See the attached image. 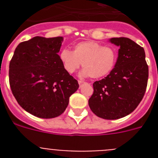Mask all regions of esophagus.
Masks as SVG:
<instances>
[{
    "label": "esophagus",
    "mask_w": 158,
    "mask_h": 158,
    "mask_svg": "<svg viewBox=\"0 0 158 158\" xmlns=\"http://www.w3.org/2000/svg\"><path fill=\"white\" fill-rule=\"evenodd\" d=\"M78 83H79V85H83V84H85L86 82L83 81H78Z\"/></svg>",
    "instance_id": "34e87169"
}]
</instances>
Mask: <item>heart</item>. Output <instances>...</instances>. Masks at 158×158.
Here are the masks:
<instances>
[{"label": "heart", "instance_id": "obj_1", "mask_svg": "<svg viewBox=\"0 0 158 158\" xmlns=\"http://www.w3.org/2000/svg\"><path fill=\"white\" fill-rule=\"evenodd\" d=\"M59 57L69 73H73L82 63V76L96 79L105 77L112 70L116 63L117 53L111 47H104L94 41H85L77 43L73 51L65 48L62 50Z\"/></svg>", "mask_w": 158, "mask_h": 158}]
</instances>
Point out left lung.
Returning a JSON list of instances; mask_svg holds the SVG:
<instances>
[{"label":"left lung","instance_id":"8db88e82","mask_svg":"<svg viewBox=\"0 0 158 158\" xmlns=\"http://www.w3.org/2000/svg\"><path fill=\"white\" fill-rule=\"evenodd\" d=\"M118 46L115 68L102 80L93 83L89 105L95 115L104 119H117L131 114L144 96L149 68L143 47L128 38H111Z\"/></svg>","mask_w":158,"mask_h":158}]
</instances>
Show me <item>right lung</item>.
I'll return each mask as SVG.
<instances>
[{
  "instance_id": "add662e5",
  "label": "right lung",
  "mask_w": 158,
  "mask_h": 158,
  "mask_svg": "<svg viewBox=\"0 0 158 158\" xmlns=\"http://www.w3.org/2000/svg\"><path fill=\"white\" fill-rule=\"evenodd\" d=\"M62 37L36 36L17 46L9 63V85L18 104L39 118L62 115L79 85L64 68Z\"/></svg>"
}]
</instances>
